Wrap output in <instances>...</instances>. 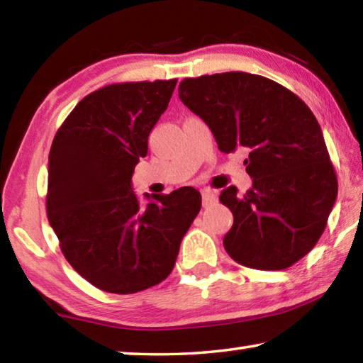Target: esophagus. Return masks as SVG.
I'll use <instances>...</instances> for the list:
<instances>
[{
  "mask_svg": "<svg viewBox=\"0 0 363 363\" xmlns=\"http://www.w3.org/2000/svg\"><path fill=\"white\" fill-rule=\"evenodd\" d=\"M201 199H203V205H211L218 200V192L213 189H201Z\"/></svg>",
  "mask_w": 363,
  "mask_h": 363,
  "instance_id": "1",
  "label": "esophagus"
}]
</instances>
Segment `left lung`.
<instances>
[{
    "mask_svg": "<svg viewBox=\"0 0 363 363\" xmlns=\"http://www.w3.org/2000/svg\"><path fill=\"white\" fill-rule=\"evenodd\" d=\"M179 99L203 120L220 152L248 150L253 187L219 200L233 214L224 248L245 267L281 270L315 247L337 195V179L318 121L285 86L225 72L184 78Z\"/></svg>",
    "mask_w": 363,
    "mask_h": 363,
    "instance_id": "obj_1",
    "label": "left lung"
}]
</instances>
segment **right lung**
<instances>
[{
	"instance_id": "obj_1",
	"label": "right lung",
	"mask_w": 363,
	"mask_h": 363,
	"mask_svg": "<svg viewBox=\"0 0 363 363\" xmlns=\"http://www.w3.org/2000/svg\"><path fill=\"white\" fill-rule=\"evenodd\" d=\"M177 79L113 83L83 97L49 150L46 211L70 266L102 291L131 294L158 285L174 267L201 195L181 187L131 190L134 167L167 110Z\"/></svg>"
}]
</instances>
